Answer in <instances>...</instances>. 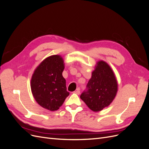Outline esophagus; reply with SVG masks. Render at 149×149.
<instances>
[{
	"mask_svg": "<svg viewBox=\"0 0 149 149\" xmlns=\"http://www.w3.org/2000/svg\"><path fill=\"white\" fill-rule=\"evenodd\" d=\"M74 93H76V94H80V90H79V89L78 88L75 91H74Z\"/></svg>",
	"mask_w": 149,
	"mask_h": 149,
	"instance_id": "34e87169",
	"label": "esophagus"
}]
</instances>
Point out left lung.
I'll list each match as a JSON object with an SVG mask.
<instances>
[{"instance_id": "8db88e82", "label": "left lung", "mask_w": 149, "mask_h": 149, "mask_svg": "<svg viewBox=\"0 0 149 149\" xmlns=\"http://www.w3.org/2000/svg\"><path fill=\"white\" fill-rule=\"evenodd\" d=\"M117 91L118 83L113 71L106 62L100 61L80 98L90 109L97 112L110 104Z\"/></svg>"}]
</instances>
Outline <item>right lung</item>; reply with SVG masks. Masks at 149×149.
Segmentation results:
<instances>
[{"label": "right lung", "instance_id": "add662e5", "mask_svg": "<svg viewBox=\"0 0 149 149\" xmlns=\"http://www.w3.org/2000/svg\"><path fill=\"white\" fill-rule=\"evenodd\" d=\"M64 62L60 55L47 58L37 68L31 79V89L39 105L49 111H56L69 96L66 80L62 75Z\"/></svg>", "mask_w": 149, "mask_h": 149}]
</instances>
